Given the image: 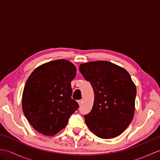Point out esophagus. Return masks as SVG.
Segmentation results:
<instances>
[{"instance_id": "34e87169", "label": "esophagus", "mask_w": 160, "mask_h": 160, "mask_svg": "<svg viewBox=\"0 0 160 160\" xmlns=\"http://www.w3.org/2000/svg\"><path fill=\"white\" fill-rule=\"evenodd\" d=\"M82 100H78V104H79L80 106L81 104H82Z\"/></svg>"}]
</instances>
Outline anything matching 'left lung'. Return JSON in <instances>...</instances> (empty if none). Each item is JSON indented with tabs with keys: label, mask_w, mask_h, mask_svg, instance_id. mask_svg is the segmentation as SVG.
Segmentation results:
<instances>
[{
	"label": "left lung",
	"mask_w": 160,
	"mask_h": 160,
	"mask_svg": "<svg viewBox=\"0 0 160 160\" xmlns=\"http://www.w3.org/2000/svg\"><path fill=\"white\" fill-rule=\"evenodd\" d=\"M79 69L94 93L92 109L84 115L88 128L102 139L118 136L134 116L137 91L130 74L124 68L102 60L82 63Z\"/></svg>",
	"instance_id": "obj_1"
}]
</instances>
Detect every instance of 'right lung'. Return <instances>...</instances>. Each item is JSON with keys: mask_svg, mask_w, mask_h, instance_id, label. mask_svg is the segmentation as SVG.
Instances as JSON below:
<instances>
[{"mask_svg": "<svg viewBox=\"0 0 160 160\" xmlns=\"http://www.w3.org/2000/svg\"><path fill=\"white\" fill-rule=\"evenodd\" d=\"M76 76V66L60 59L38 67L28 78L22 93V111L40 133L56 135L79 107L71 98V82Z\"/></svg>", "mask_w": 160, "mask_h": 160, "instance_id": "obj_1", "label": "right lung"}]
</instances>
